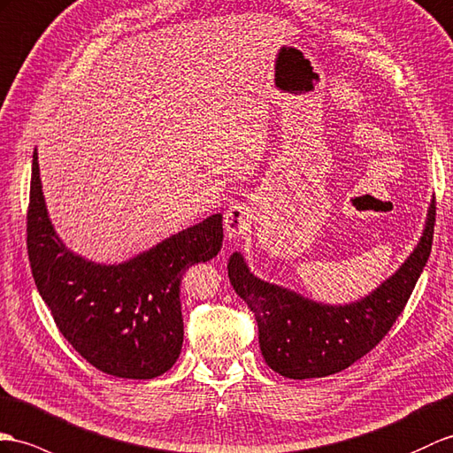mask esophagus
Returning a JSON list of instances; mask_svg holds the SVG:
<instances>
[{
    "instance_id": "1",
    "label": "esophagus",
    "mask_w": 453,
    "mask_h": 453,
    "mask_svg": "<svg viewBox=\"0 0 453 453\" xmlns=\"http://www.w3.org/2000/svg\"><path fill=\"white\" fill-rule=\"evenodd\" d=\"M225 230L230 238L246 236L251 228V209L242 203H233L225 211Z\"/></svg>"
}]
</instances>
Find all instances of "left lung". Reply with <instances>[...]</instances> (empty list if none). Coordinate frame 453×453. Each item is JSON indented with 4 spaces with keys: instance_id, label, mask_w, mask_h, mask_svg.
Masks as SVG:
<instances>
[{
    "instance_id": "8db88e82",
    "label": "left lung",
    "mask_w": 453,
    "mask_h": 453,
    "mask_svg": "<svg viewBox=\"0 0 453 453\" xmlns=\"http://www.w3.org/2000/svg\"><path fill=\"white\" fill-rule=\"evenodd\" d=\"M436 202L428 207L425 233L417 248L377 290L349 305L307 300L250 273L233 253L228 279L256 315L259 348L267 365L288 379H321L348 369L379 344L400 317L433 248Z\"/></svg>"
}]
</instances>
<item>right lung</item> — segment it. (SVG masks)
I'll use <instances>...</instances> for the list:
<instances>
[{"mask_svg":"<svg viewBox=\"0 0 453 453\" xmlns=\"http://www.w3.org/2000/svg\"><path fill=\"white\" fill-rule=\"evenodd\" d=\"M223 246V215L203 219L119 265L65 248L43 202L32 156L27 248L32 277L59 333L96 369L120 379H156L179 359L184 338L180 282L186 269Z\"/></svg>","mask_w":453,"mask_h":453,"instance_id":"right-lung-1","label":"right lung"}]
</instances>
